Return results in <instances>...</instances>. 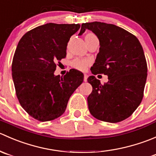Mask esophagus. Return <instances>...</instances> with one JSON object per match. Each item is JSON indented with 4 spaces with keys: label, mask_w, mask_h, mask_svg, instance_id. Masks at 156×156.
<instances>
[{
    "label": "esophagus",
    "mask_w": 156,
    "mask_h": 156,
    "mask_svg": "<svg viewBox=\"0 0 156 156\" xmlns=\"http://www.w3.org/2000/svg\"><path fill=\"white\" fill-rule=\"evenodd\" d=\"M87 74H84V81H87Z\"/></svg>",
    "instance_id": "esophagus-1"
}]
</instances>
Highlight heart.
Returning <instances> with one entry per match:
<instances>
[{"mask_svg": "<svg viewBox=\"0 0 156 156\" xmlns=\"http://www.w3.org/2000/svg\"><path fill=\"white\" fill-rule=\"evenodd\" d=\"M94 38H97V37H96L93 33H87V34H86L85 36H84V40H85L86 43H87L88 41H91L92 39ZM89 63V61L87 60V59H76L72 62V66L73 68L78 69V70L84 71L87 69Z\"/></svg>", "mask_w": 156, "mask_h": 156, "instance_id": "heart-1", "label": "heart"}]
</instances>
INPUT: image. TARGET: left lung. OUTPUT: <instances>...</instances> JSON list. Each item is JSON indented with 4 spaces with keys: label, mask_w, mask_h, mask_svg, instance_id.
I'll return each instance as SVG.
<instances>
[{
    "label": "left lung",
    "mask_w": 156,
    "mask_h": 156,
    "mask_svg": "<svg viewBox=\"0 0 156 156\" xmlns=\"http://www.w3.org/2000/svg\"><path fill=\"white\" fill-rule=\"evenodd\" d=\"M86 29L100 41V51L91 72L104 74L108 79L102 84L94 75L87 78L93 87L87 97L89 111L100 121L122 122L133 114L144 97L147 77L144 50L136 36L115 25L83 23L78 35Z\"/></svg>",
    "instance_id": "obj_1"
}]
</instances>
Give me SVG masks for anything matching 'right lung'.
<instances>
[{"mask_svg":"<svg viewBox=\"0 0 156 156\" xmlns=\"http://www.w3.org/2000/svg\"><path fill=\"white\" fill-rule=\"evenodd\" d=\"M79 24L47 23L28 31L19 41L12 63V77L22 107L40 122L53 120L66 111L74 91L84 81L72 69L55 75L56 63L66 56L71 36Z\"/></svg>","mask_w":156,"mask_h":156,"instance_id":"right-lung-1","label":"right lung"}]
</instances>
